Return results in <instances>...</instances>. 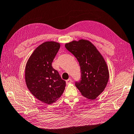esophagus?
Wrapping results in <instances>:
<instances>
[{
  "label": "esophagus",
  "mask_w": 134,
  "mask_h": 134,
  "mask_svg": "<svg viewBox=\"0 0 134 134\" xmlns=\"http://www.w3.org/2000/svg\"><path fill=\"white\" fill-rule=\"evenodd\" d=\"M72 82V80L71 79H69L66 80V84H69Z\"/></svg>",
  "instance_id": "34e87169"
}]
</instances>
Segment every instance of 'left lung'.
Segmentation results:
<instances>
[{
  "instance_id": "1",
  "label": "left lung",
  "mask_w": 134,
  "mask_h": 134,
  "mask_svg": "<svg viewBox=\"0 0 134 134\" xmlns=\"http://www.w3.org/2000/svg\"><path fill=\"white\" fill-rule=\"evenodd\" d=\"M66 49L74 55L80 67L81 80L75 86L86 98L94 99L106 88L109 71L103 56L94 44L86 40L65 44Z\"/></svg>"
}]
</instances>
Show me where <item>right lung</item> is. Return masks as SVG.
Here are the masks:
<instances>
[{"label": "right lung", "instance_id": "right-lung-1", "mask_svg": "<svg viewBox=\"0 0 134 134\" xmlns=\"http://www.w3.org/2000/svg\"><path fill=\"white\" fill-rule=\"evenodd\" d=\"M60 47V43L47 41L36 48L25 69L27 87L36 98L51 104L61 97L66 86L52 63Z\"/></svg>", "mask_w": 134, "mask_h": 134}]
</instances>
